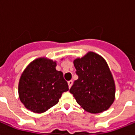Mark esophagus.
<instances>
[{
    "instance_id": "esophagus-1",
    "label": "esophagus",
    "mask_w": 135,
    "mask_h": 135,
    "mask_svg": "<svg viewBox=\"0 0 135 135\" xmlns=\"http://www.w3.org/2000/svg\"><path fill=\"white\" fill-rule=\"evenodd\" d=\"M72 84H73V81L72 80H70L68 81V84H69V87L71 88V86H72Z\"/></svg>"
}]
</instances>
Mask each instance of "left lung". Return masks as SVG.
<instances>
[{"label": "left lung", "mask_w": 135, "mask_h": 135, "mask_svg": "<svg viewBox=\"0 0 135 135\" xmlns=\"http://www.w3.org/2000/svg\"><path fill=\"white\" fill-rule=\"evenodd\" d=\"M79 78L70 91L76 102L88 112L107 110L115 98V84L107 63L101 56L89 51L74 61Z\"/></svg>", "instance_id": "1"}]
</instances>
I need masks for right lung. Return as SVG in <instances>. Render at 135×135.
I'll list each match as a JSON object with an SVG mask.
<instances>
[{
	"label": "right lung",
	"mask_w": 135,
	"mask_h": 135,
	"mask_svg": "<svg viewBox=\"0 0 135 135\" xmlns=\"http://www.w3.org/2000/svg\"><path fill=\"white\" fill-rule=\"evenodd\" d=\"M56 62L47 58L33 61L22 73L18 83L19 99L25 107L43 113L59 102L69 90L63 73L56 69Z\"/></svg>",
	"instance_id": "right-lung-1"
}]
</instances>
